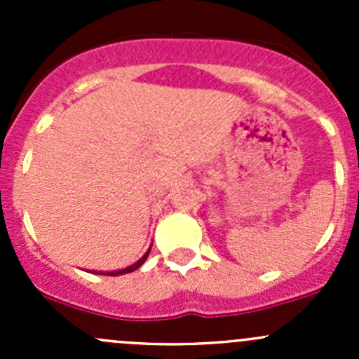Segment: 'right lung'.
Returning a JSON list of instances; mask_svg holds the SVG:
<instances>
[{
    "label": "right lung",
    "mask_w": 359,
    "mask_h": 359,
    "mask_svg": "<svg viewBox=\"0 0 359 359\" xmlns=\"http://www.w3.org/2000/svg\"><path fill=\"white\" fill-rule=\"evenodd\" d=\"M151 247H153V245H151ZM151 247H149V250H147L146 253H144L142 257H140L139 260H137L135 264H132V266H128V267H125V269H121V271H112V273H106L107 276H118V274H126V273H133V271L135 269H139L140 266H142L144 262H146V259L147 257H149V252H151Z\"/></svg>",
    "instance_id": "obj_1"
}]
</instances>
